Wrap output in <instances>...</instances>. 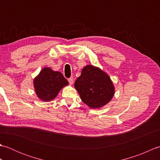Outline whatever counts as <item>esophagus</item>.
<instances>
[{
	"mask_svg": "<svg viewBox=\"0 0 160 160\" xmlns=\"http://www.w3.org/2000/svg\"><path fill=\"white\" fill-rule=\"evenodd\" d=\"M68 81H69V82L70 84H73V78L71 77L70 78L68 79Z\"/></svg>",
	"mask_w": 160,
	"mask_h": 160,
	"instance_id": "esophagus-1",
	"label": "esophagus"
}]
</instances>
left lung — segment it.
<instances>
[{
    "instance_id": "left-lung-1",
    "label": "left lung",
    "mask_w": 160,
    "mask_h": 160,
    "mask_svg": "<svg viewBox=\"0 0 160 160\" xmlns=\"http://www.w3.org/2000/svg\"><path fill=\"white\" fill-rule=\"evenodd\" d=\"M74 87L83 102L92 108L106 105L113 97L115 92L109 76L100 68L93 65L83 68Z\"/></svg>"
}]
</instances>
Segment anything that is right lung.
Here are the masks:
<instances>
[{"instance_id":"obj_1","label":"right lung","mask_w":160,"mask_h":160,"mask_svg":"<svg viewBox=\"0 0 160 160\" xmlns=\"http://www.w3.org/2000/svg\"><path fill=\"white\" fill-rule=\"evenodd\" d=\"M68 84L69 82L62 73L49 67L42 69L33 81L37 96L45 102L53 100L59 91Z\"/></svg>"}]
</instances>
